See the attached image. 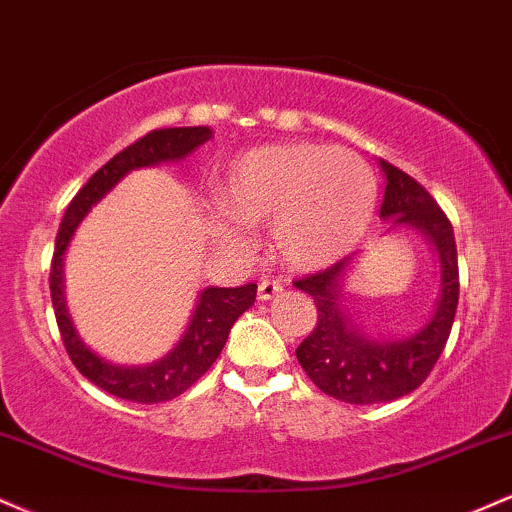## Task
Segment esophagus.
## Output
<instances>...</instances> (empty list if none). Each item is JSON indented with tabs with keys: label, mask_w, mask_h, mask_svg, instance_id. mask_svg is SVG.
Here are the masks:
<instances>
[{
	"label": "esophagus",
	"mask_w": 512,
	"mask_h": 512,
	"mask_svg": "<svg viewBox=\"0 0 512 512\" xmlns=\"http://www.w3.org/2000/svg\"><path fill=\"white\" fill-rule=\"evenodd\" d=\"M278 292H282L280 282H275V280L258 282V299H261V302H268V299H273Z\"/></svg>",
	"instance_id": "1"
}]
</instances>
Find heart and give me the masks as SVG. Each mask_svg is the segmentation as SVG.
<instances>
[{
  "label": "heart",
  "mask_w": 512,
  "mask_h": 512,
  "mask_svg": "<svg viewBox=\"0 0 512 512\" xmlns=\"http://www.w3.org/2000/svg\"><path fill=\"white\" fill-rule=\"evenodd\" d=\"M376 179L350 148L280 143L246 150L227 167L222 206L234 220L270 225L280 261L314 273L352 254L369 230L376 208ZM218 237L242 244L230 220H218Z\"/></svg>",
  "instance_id": "b5f03b06"
}]
</instances>
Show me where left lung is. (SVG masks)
<instances>
[{
	"label": "left lung",
	"instance_id": "obj_1",
	"mask_svg": "<svg viewBox=\"0 0 512 512\" xmlns=\"http://www.w3.org/2000/svg\"><path fill=\"white\" fill-rule=\"evenodd\" d=\"M381 170L386 174L381 218L393 222L390 230H414L434 246L441 290L422 328L412 335L376 338L359 328L347 304H342V290L357 256H347L321 273L294 280L297 290L314 297L318 309L314 333L297 347L299 364L323 393L352 405L393 402L422 386L446 347L460 294L458 249L446 213L407 172L386 160H381Z\"/></svg>",
	"mask_w": 512,
	"mask_h": 512
}]
</instances>
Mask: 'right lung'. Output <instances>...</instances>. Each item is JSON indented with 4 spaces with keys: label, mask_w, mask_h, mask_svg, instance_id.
I'll list each match as a JSON object with an SVG mask.
<instances>
[{
    "label": "right lung",
    "mask_w": 512,
    "mask_h": 512,
    "mask_svg": "<svg viewBox=\"0 0 512 512\" xmlns=\"http://www.w3.org/2000/svg\"><path fill=\"white\" fill-rule=\"evenodd\" d=\"M208 138H213V131L208 126H174V129H158L138 138L88 179V184L69 203L62 225H59L50 270V292L64 347L76 369L90 383L122 400L153 405V402L177 398L186 388L194 386L218 359L234 321L256 302V285L249 282L244 287H206L201 290L194 314L186 323L182 338L174 342L170 352L150 364L122 366L107 362L98 352L90 350L76 333L64 297V254L83 218L110 194L117 182H122L126 174L141 170V167H158L162 162H182Z\"/></svg>",
    "instance_id": "obj_1"
}]
</instances>
